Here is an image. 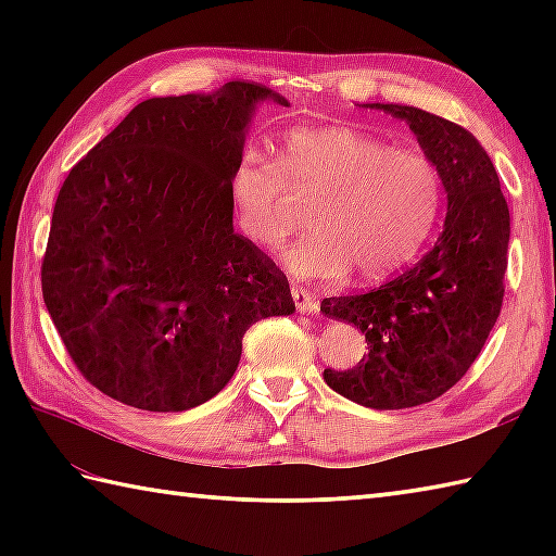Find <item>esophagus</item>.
I'll return each instance as SVG.
<instances>
[{"label":"esophagus","instance_id":"esophagus-1","mask_svg":"<svg viewBox=\"0 0 556 556\" xmlns=\"http://www.w3.org/2000/svg\"><path fill=\"white\" fill-rule=\"evenodd\" d=\"M291 296H293V303H296V311L299 313L313 315V313H317V308H320V305H317V301L313 299V293L308 289L299 287V285L291 287Z\"/></svg>","mask_w":556,"mask_h":556}]
</instances>
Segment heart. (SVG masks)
Listing matches in <instances>:
<instances>
[{
  "mask_svg": "<svg viewBox=\"0 0 556 556\" xmlns=\"http://www.w3.org/2000/svg\"><path fill=\"white\" fill-rule=\"evenodd\" d=\"M229 193L236 222L255 245L271 248L296 224L294 198H313L311 231L285 253L301 279H334L353 267L363 281L392 275L430 239L444 181L418 148H394L349 126L299 128L281 140L277 162L245 152Z\"/></svg>",
  "mask_w": 556,
  "mask_h": 556,
  "instance_id": "1",
  "label": "heart"
}]
</instances>
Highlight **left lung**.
<instances>
[{
  "label": "left lung",
  "mask_w": 556,
  "mask_h": 556,
  "mask_svg": "<svg viewBox=\"0 0 556 556\" xmlns=\"http://www.w3.org/2000/svg\"><path fill=\"white\" fill-rule=\"evenodd\" d=\"M404 119L437 162L446 217L432 251L387 285L325 299L320 311L358 327L368 353L325 382L365 408L428 404L468 372L497 323L504 299L509 205L488 152L442 116L406 104H363Z\"/></svg>",
  "instance_id": "left-lung-1"
}]
</instances>
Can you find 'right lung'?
<instances>
[{
  "label": "right lung",
  "mask_w": 556,
  "mask_h": 556,
  "mask_svg": "<svg viewBox=\"0 0 556 556\" xmlns=\"http://www.w3.org/2000/svg\"><path fill=\"white\" fill-rule=\"evenodd\" d=\"M263 100L289 108L251 80L140 102L56 195L45 305L78 372L126 406L205 404L245 329L296 311L285 271L233 231L229 176Z\"/></svg>",
  "instance_id": "add662e5"
}]
</instances>
